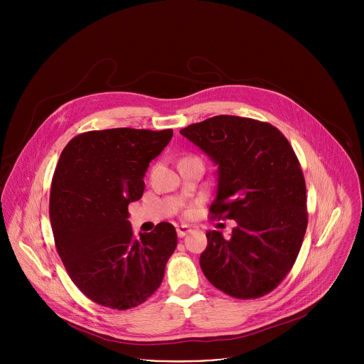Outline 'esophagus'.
Masks as SVG:
<instances>
[{
  "label": "esophagus",
  "instance_id": "obj_1",
  "mask_svg": "<svg viewBox=\"0 0 364 364\" xmlns=\"http://www.w3.org/2000/svg\"><path fill=\"white\" fill-rule=\"evenodd\" d=\"M190 230H191V229H190V226H187V225H180V226H177V235H178V237H184Z\"/></svg>",
  "mask_w": 364,
  "mask_h": 364
}]
</instances>
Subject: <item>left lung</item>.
Masks as SVG:
<instances>
[{
    "instance_id": "left-lung-1",
    "label": "left lung",
    "mask_w": 364,
    "mask_h": 364,
    "mask_svg": "<svg viewBox=\"0 0 364 364\" xmlns=\"http://www.w3.org/2000/svg\"><path fill=\"white\" fill-rule=\"evenodd\" d=\"M218 167L213 218L237 223L229 239L207 232L205 278L250 299L275 289L291 271L305 235V181L288 139L271 124L219 115L180 131Z\"/></svg>"
}]
</instances>
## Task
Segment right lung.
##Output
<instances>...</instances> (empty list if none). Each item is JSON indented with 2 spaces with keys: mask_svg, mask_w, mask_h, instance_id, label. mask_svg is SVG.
<instances>
[{
  "mask_svg": "<svg viewBox=\"0 0 364 364\" xmlns=\"http://www.w3.org/2000/svg\"><path fill=\"white\" fill-rule=\"evenodd\" d=\"M171 136L173 129L90 131L60 154L50 190L51 229L69 277L99 305L136 306L163 282L176 229L161 222L135 237L128 204L142 197L149 163Z\"/></svg>",
  "mask_w": 364,
  "mask_h": 364,
  "instance_id": "1",
  "label": "right lung"
}]
</instances>
